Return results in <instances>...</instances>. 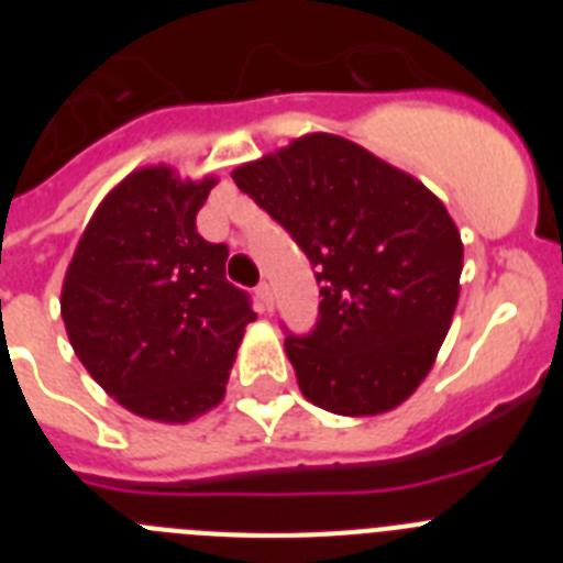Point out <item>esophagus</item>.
<instances>
[{"label":"esophagus","mask_w":563,"mask_h":563,"mask_svg":"<svg viewBox=\"0 0 563 563\" xmlns=\"http://www.w3.org/2000/svg\"><path fill=\"white\" fill-rule=\"evenodd\" d=\"M256 301H258V307H262V312L273 310V290L267 282H262V285L256 287Z\"/></svg>","instance_id":"esophagus-1"}]
</instances>
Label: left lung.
Returning <instances> with one entry per match:
<instances>
[{"label": "left lung", "mask_w": 563, "mask_h": 563, "mask_svg": "<svg viewBox=\"0 0 563 563\" xmlns=\"http://www.w3.org/2000/svg\"><path fill=\"white\" fill-rule=\"evenodd\" d=\"M231 177L316 267V327L285 338L301 395L343 417L400 406L434 366L460 298L462 239L445 206L411 174L327 132Z\"/></svg>", "instance_id": "obj_1"}]
</instances>
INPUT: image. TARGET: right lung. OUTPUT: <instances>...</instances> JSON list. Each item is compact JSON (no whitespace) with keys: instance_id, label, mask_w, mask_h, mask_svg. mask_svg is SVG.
Returning a JSON list of instances; mask_svg holds the SVG:
<instances>
[{"instance_id":"right-lung-1","label":"right lung","mask_w":563,"mask_h":563,"mask_svg":"<svg viewBox=\"0 0 563 563\" xmlns=\"http://www.w3.org/2000/svg\"><path fill=\"white\" fill-rule=\"evenodd\" d=\"M213 186L168 166L132 172L92 213L64 276L62 318L78 361L146 420L213 409L256 318L251 296L225 278L228 245L197 233Z\"/></svg>"}]
</instances>
